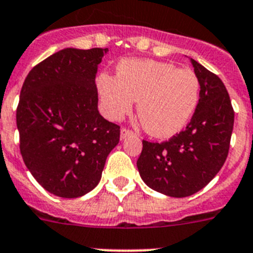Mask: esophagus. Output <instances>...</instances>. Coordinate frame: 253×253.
<instances>
[{
  "instance_id": "1",
  "label": "esophagus",
  "mask_w": 253,
  "mask_h": 253,
  "mask_svg": "<svg viewBox=\"0 0 253 253\" xmlns=\"http://www.w3.org/2000/svg\"><path fill=\"white\" fill-rule=\"evenodd\" d=\"M133 135H135V133H133L132 129L126 128V127L121 128V140H125L126 137H128V136H133Z\"/></svg>"
}]
</instances>
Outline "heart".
Returning a JSON list of instances; mask_svg holds the SVG:
<instances>
[{"instance_id":"obj_1","label":"heart","mask_w":253,"mask_h":253,"mask_svg":"<svg viewBox=\"0 0 253 253\" xmlns=\"http://www.w3.org/2000/svg\"><path fill=\"white\" fill-rule=\"evenodd\" d=\"M105 116L118 121L132 111L157 137H170L187 126L200 100L201 84L188 69L158 61L125 60L117 75L103 72L96 80Z\"/></svg>"}]
</instances>
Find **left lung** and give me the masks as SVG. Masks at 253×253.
I'll list each match as a JSON object with an SVG mask.
<instances>
[{"label": "left lung", "mask_w": 253, "mask_h": 253, "mask_svg": "<svg viewBox=\"0 0 253 253\" xmlns=\"http://www.w3.org/2000/svg\"><path fill=\"white\" fill-rule=\"evenodd\" d=\"M200 79L197 108L183 131L168 141L142 140L137 169L149 187L170 197H187L204 188L225 163L234 111L223 81L191 58Z\"/></svg>", "instance_id": "8db88e82"}]
</instances>
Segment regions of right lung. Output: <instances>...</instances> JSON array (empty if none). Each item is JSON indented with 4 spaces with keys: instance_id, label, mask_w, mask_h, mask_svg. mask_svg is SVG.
Here are the masks:
<instances>
[{
    "instance_id": "1",
    "label": "right lung",
    "mask_w": 253,
    "mask_h": 253,
    "mask_svg": "<svg viewBox=\"0 0 253 253\" xmlns=\"http://www.w3.org/2000/svg\"><path fill=\"white\" fill-rule=\"evenodd\" d=\"M108 48L65 49L34 66L16 109L20 153L48 192L75 199L99 183L120 126L98 111L95 75Z\"/></svg>"
}]
</instances>
